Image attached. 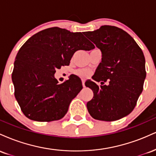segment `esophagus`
I'll use <instances>...</instances> for the list:
<instances>
[{
	"label": "esophagus",
	"mask_w": 156,
	"mask_h": 156,
	"mask_svg": "<svg viewBox=\"0 0 156 156\" xmlns=\"http://www.w3.org/2000/svg\"><path fill=\"white\" fill-rule=\"evenodd\" d=\"M82 85L83 87H85V80L84 79H82Z\"/></svg>",
	"instance_id": "obj_1"
}]
</instances>
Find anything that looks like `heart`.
I'll use <instances>...</instances> for the list:
<instances>
[{
	"mask_svg": "<svg viewBox=\"0 0 156 156\" xmlns=\"http://www.w3.org/2000/svg\"><path fill=\"white\" fill-rule=\"evenodd\" d=\"M77 74L79 75V76H87L89 75L88 71L86 70V69H79V70L77 71Z\"/></svg>",
	"mask_w": 156,
	"mask_h": 156,
	"instance_id": "1",
	"label": "heart"
}]
</instances>
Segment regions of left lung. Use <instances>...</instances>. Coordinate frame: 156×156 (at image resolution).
Wrapping results in <instances>:
<instances>
[{
    "label": "left lung",
    "mask_w": 156,
    "mask_h": 156,
    "mask_svg": "<svg viewBox=\"0 0 156 156\" xmlns=\"http://www.w3.org/2000/svg\"><path fill=\"white\" fill-rule=\"evenodd\" d=\"M85 36L102 52L92 78L103 86L90 80L85 83L94 94L87 104L88 112L98 120H118L133 110L143 90L144 53L131 36L116 26H103ZM105 82L107 85H103Z\"/></svg>",
    "instance_id": "8db88e82"
}]
</instances>
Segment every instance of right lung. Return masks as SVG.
I'll list each match as a JSON object with an SVG mask.
<instances>
[{
  "label": "right lung",
  "instance_id": "add662e5",
  "mask_svg": "<svg viewBox=\"0 0 156 156\" xmlns=\"http://www.w3.org/2000/svg\"><path fill=\"white\" fill-rule=\"evenodd\" d=\"M94 45L80 32L53 27L33 35L20 48L12 74L15 96L23 114L38 122L58 120L83 88L73 76L58 84L55 69L69 65L75 52Z\"/></svg>",
  "mask_w": 156,
  "mask_h": 156
}]
</instances>
